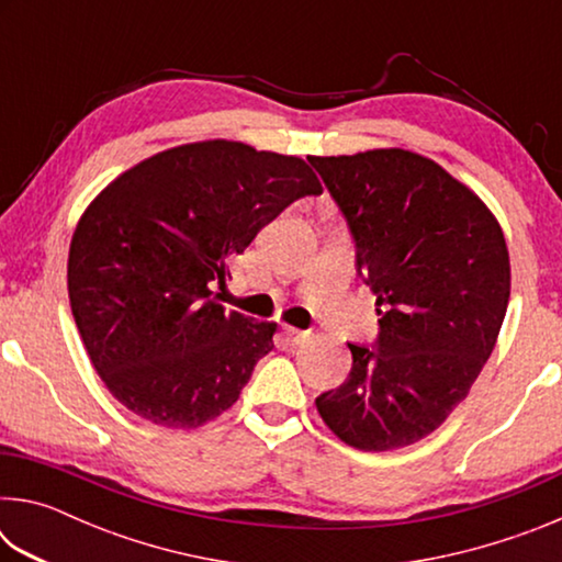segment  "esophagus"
<instances>
[{
  "label": "esophagus",
  "instance_id": "34e87169",
  "mask_svg": "<svg viewBox=\"0 0 562 562\" xmlns=\"http://www.w3.org/2000/svg\"><path fill=\"white\" fill-rule=\"evenodd\" d=\"M284 337H288V341H292V345H302V341L310 339V331L297 329V327H284Z\"/></svg>",
  "mask_w": 562,
  "mask_h": 562
}]
</instances>
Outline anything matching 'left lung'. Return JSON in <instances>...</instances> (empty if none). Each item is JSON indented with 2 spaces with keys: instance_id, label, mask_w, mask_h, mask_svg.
Here are the masks:
<instances>
[{
  "instance_id": "obj_1",
  "label": "left lung",
  "mask_w": 562,
  "mask_h": 562,
  "mask_svg": "<svg viewBox=\"0 0 562 562\" xmlns=\"http://www.w3.org/2000/svg\"><path fill=\"white\" fill-rule=\"evenodd\" d=\"M349 225L357 274L376 294L379 335L349 345L345 384L317 412L359 451H392L439 429L496 347L510 260L471 188L412 150L310 156Z\"/></svg>"
}]
</instances>
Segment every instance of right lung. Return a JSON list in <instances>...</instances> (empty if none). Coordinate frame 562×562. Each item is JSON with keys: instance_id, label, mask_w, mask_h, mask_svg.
I'll return each instance as SVG.
<instances>
[{"instance_id": "add662e5", "label": "right lung", "mask_w": 562, "mask_h": 562, "mask_svg": "<svg viewBox=\"0 0 562 562\" xmlns=\"http://www.w3.org/2000/svg\"><path fill=\"white\" fill-rule=\"evenodd\" d=\"M319 193L302 158L221 138L168 148L101 190L66 278L91 364L128 412L198 429L237 402L278 325L225 310L215 288L265 225Z\"/></svg>"}]
</instances>
